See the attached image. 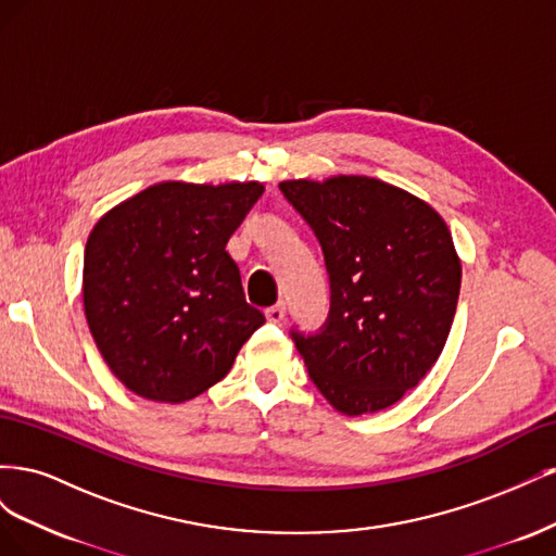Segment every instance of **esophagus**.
<instances>
[{"label": "esophagus", "instance_id": "esophagus-1", "mask_svg": "<svg viewBox=\"0 0 556 556\" xmlns=\"http://www.w3.org/2000/svg\"><path fill=\"white\" fill-rule=\"evenodd\" d=\"M282 317H285V304H276L271 308H266V319H268V323L280 325Z\"/></svg>", "mask_w": 556, "mask_h": 556}]
</instances>
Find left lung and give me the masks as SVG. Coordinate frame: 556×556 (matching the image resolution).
Masks as SVG:
<instances>
[{
  "label": "left lung",
  "instance_id": "left-lung-1",
  "mask_svg": "<svg viewBox=\"0 0 556 556\" xmlns=\"http://www.w3.org/2000/svg\"><path fill=\"white\" fill-rule=\"evenodd\" d=\"M325 250V331L294 336L308 376L343 415L394 406L439 362L457 311L462 260L431 204L368 176L282 180Z\"/></svg>",
  "mask_w": 556,
  "mask_h": 556
}]
</instances>
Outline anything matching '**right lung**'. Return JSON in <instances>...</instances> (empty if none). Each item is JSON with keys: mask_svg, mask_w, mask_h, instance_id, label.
<instances>
[{"mask_svg": "<svg viewBox=\"0 0 556 556\" xmlns=\"http://www.w3.org/2000/svg\"><path fill=\"white\" fill-rule=\"evenodd\" d=\"M260 180H162L99 217L83 260V308L111 374L155 403L220 382L264 315L225 250Z\"/></svg>", "mask_w": 556, "mask_h": 556, "instance_id": "right-lung-1", "label": "right lung"}]
</instances>
